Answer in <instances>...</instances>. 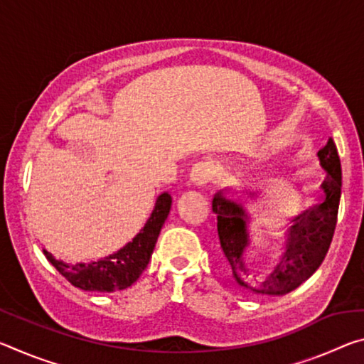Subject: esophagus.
I'll use <instances>...</instances> for the list:
<instances>
[{
	"mask_svg": "<svg viewBox=\"0 0 364 364\" xmlns=\"http://www.w3.org/2000/svg\"><path fill=\"white\" fill-rule=\"evenodd\" d=\"M213 176L215 165L212 162H207V160L194 164V167L191 168V181H193L196 186H207V184L213 180Z\"/></svg>",
	"mask_w": 364,
	"mask_h": 364,
	"instance_id": "34e87169",
	"label": "esophagus"
}]
</instances>
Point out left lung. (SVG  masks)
<instances>
[{"label": "left lung", "mask_w": 364, "mask_h": 364, "mask_svg": "<svg viewBox=\"0 0 364 364\" xmlns=\"http://www.w3.org/2000/svg\"><path fill=\"white\" fill-rule=\"evenodd\" d=\"M321 167L328 171V178L321 188L326 199L323 204L294 218V225L287 234L286 252L267 278L258 281L250 276L244 260V249L249 245L247 215L234 200L217 194L212 200V210L217 213V230L221 247V263L231 271L239 286L249 292L263 295H282L294 291L305 282L323 263L334 237L338 202H341L342 168L334 139L318 152ZM252 278V282L248 278Z\"/></svg>", "instance_id": "8db88e82"}]
</instances>
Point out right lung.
Returning <instances> with one entry per match:
<instances>
[{
  "label": "right lung",
  "instance_id": "right-lung-1",
  "mask_svg": "<svg viewBox=\"0 0 364 364\" xmlns=\"http://www.w3.org/2000/svg\"><path fill=\"white\" fill-rule=\"evenodd\" d=\"M170 207V194H160L149 220L143 230L133 237V241L128 242L123 249L117 250L115 254L104 257L97 262L67 264L56 260L46 250L45 257L72 286L82 289V291H123V289L130 287L146 269L152 250L156 247L159 232L162 230L165 218L168 217Z\"/></svg>",
  "mask_w": 364,
  "mask_h": 364
}]
</instances>
